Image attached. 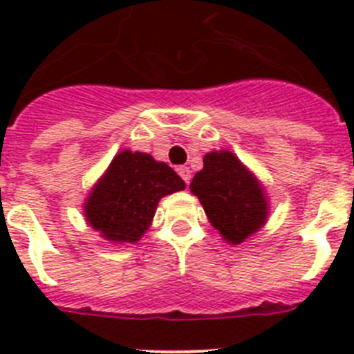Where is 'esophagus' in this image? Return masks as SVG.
<instances>
[{
  "label": "esophagus",
  "mask_w": 354,
  "mask_h": 354,
  "mask_svg": "<svg viewBox=\"0 0 354 354\" xmlns=\"http://www.w3.org/2000/svg\"><path fill=\"white\" fill-rule=\"evenodd\" d=\"M177 174L180 175V179L184 180L186 184H189V180H192V170L187 167H179L177 168Z\"/></svg>",
  "instance_id": "34e87169"
}]
</instances>
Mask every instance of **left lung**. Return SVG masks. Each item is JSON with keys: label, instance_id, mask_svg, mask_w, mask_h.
I'll return each mask as SVG.
<instances>
[{"label": "left lung", "instance_id": "8db88e82", "mask_svg": "<svg viewBox=\"0 0 354 354\" xmlns=\"http://www.w3.org/2000/svg\"><path fill=\"white\" fill-rule=\"evenodd\" d=\"M189 189L198 196L207 220L230 245H241L257 234L270 216L264 186L245 162L230 150L204 156Z\"/></svg>", "mask_w": 354, "mask_h": 354}]
</instances>
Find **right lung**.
<instances>
[{
    "instance_id": "1",
    "label": "right lung",
    "mask_w": 354,
    "mask_h": 354,
    "mask_svg": "<svg viewBox=\"0 0 354 354\" xmlns=\"http://www.w3.org/2000/svg\"><path fill=\"white\" fill-rule=\"evenodd\" d=\"M184 187L167 162L126 149L93 184L83 204L84 220L109 243H138L152 225L159 200Z\"/></svg>"
}]
</instances>
